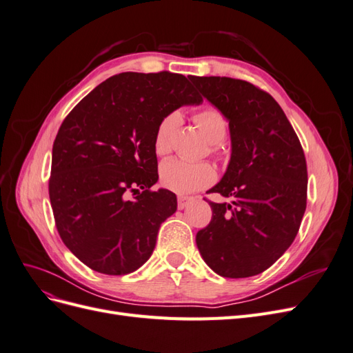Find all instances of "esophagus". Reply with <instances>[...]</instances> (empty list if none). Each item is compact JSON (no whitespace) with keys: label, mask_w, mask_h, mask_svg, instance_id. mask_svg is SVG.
I'll list each match as a JSON object with an SVG mask.
<instances>
[{"label":"esophagus","mask_w":353,"mask_h":353,"mask_svg":"<svg viewBox=\"0 0 353 353\" xmlns=\"http://www.w3.org/2000/svg\"><path fill=\"white\" fill-rule=\"evenodd\" d=\"M194 199L193 197H185V196H179L178 197V209H181V210H183V209H185L188 205H190V203L191 201H193Z\"/></svg>","instance_id":"34e87169"}]
</instances>
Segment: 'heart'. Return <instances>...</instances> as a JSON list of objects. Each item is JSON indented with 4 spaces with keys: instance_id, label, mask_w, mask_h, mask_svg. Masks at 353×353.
<instances>
[{
    "instance_id": "1",
    "label": "heart",
    "mask_w": 353,
    "mask_h": 353,
    "mask_svg": "<svg viewBox=\"0 0 353 353\" xmlns=\"http://www.w3.org/2000/svg\"><path fill=\"white\" fill-rule=\"evenodd\" d=\"M181 122L178 112L168 113L159 122L154 132V153L159 157H165L172 152V140L176 128ZM194 122L201 134L213 144V152H218V144L227 137V119L216 108L206 105L194 114ZM216 170L206 162H184V160H168L160 168V183L170 191L179 194L194 193L215 183Z\"/></svg>"
}]
</instances>
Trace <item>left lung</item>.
Wrapping results in <instances>:
<instances>
[{
    "label": "left lung",
    "instance_id": "obj_1",
    "mask_svg": "<svg viewBox=\"0 0 353 353\" xmlns=\"http://www.w3.org/2000/svg\"><path fill=\"white\" fill-rule=\"evenodd\" d=\"M230 121L231 160L209 193L212 221L197 232L201 258L227 279L268 270L290 248L306 209L307 169L301 141L272 95L227 77H188Z\"/></svg>",
    "mask_w": 353,
    "mask_h": 353
}]
</instances>
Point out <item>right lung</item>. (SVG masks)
<instances>
[{"instance_id":"obj_1","label":"right lung","mask_w":353,"mask_h":353,"mask_svg":"<svg viewBox=\"0 0 353 353\" xmlns=\"http://www.w3.org/2000/svg\"><path fill=\"white\" fill-rule=\"evenodd\" d=\"M201 101L184 74L123 72L63 121L52 144L50 201L60 239L91 270L125 275L152 256L160 223L176 210L172 191L152 190L156 128L183 104Z\"/></svg>"}]
</instances>
